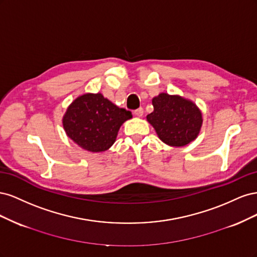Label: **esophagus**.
<instances>
[{
  "label": "esophagus",
  "mask_w": 257,
  "mask_h": 257,
  "mask_svg": "<svg viewBox=\"0 0 257 257\" xmlns=\"http://www.w3.org/2000/svg\"><path fill=\"white\" fill-rule=\"evenodd\" d=\"M134 113H135V115H137V116H143V114H144V109H143L142 107H139L138 109L134 110Z\"/></svg>",
  "instance_id": "34e87169"
}]
</instances>
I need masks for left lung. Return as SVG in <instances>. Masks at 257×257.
Listing matches in <instances>:
<instances>
[{
	"mask_svg": "<svg viewBox=\"0 0 257 257\" xmlns=\"http://www.w3.org/2000/svg\"><path fill=\"white\" fill-rule=\"evenodd\" d=\"M153 111L147 120L163 143L172 147L189 145L199 134L203 115L192 100L161 93L152 98Z\"/></svg>",
	"mask_w": 257,
	"mask_h": 257,
	"instance_id": "1",
	"label": "left lung"
}]
</instances>
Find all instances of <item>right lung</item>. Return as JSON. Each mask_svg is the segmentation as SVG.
Listing matches in <instances>:
<instances>
[{
    "instance_id": "add662e5",
    "label": "right lung",
    "mask_w": 257,
    "mask_h": 257,
    "mask_svg": "<svg viewBox=\"0 0 257 257\" xmlns=\"http://www.w3.org/2000/svg\"><path fill=\"white\" fill-rule=\"evenodd\" d=\"M131 118V111L115 106L100 93H87L69 105L63 116V127L82 149L102 152L113 145L120 126Z\"/></svg>"
}]
</instances>
